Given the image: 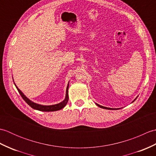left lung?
I'll return each instance as SVG.
<instances>
[{"label": "left lung", "instance_id": "left-lung-1", "mask_svg": "<svg viewBox=\"0 0 156 156\" xmlns=\"http://www.w3.org/2000/svg\"><path fill=\"white\" fill-rule=\"evenodd\" d=\"M136 99H137V98H135V100L133 101V102H134L135 100H136ZM96 105H97V106H98V107H101V108H105V109H108V110H109V109H110V110H113V108H108V107H102V106H101V105H98V104H96Z\"/></svg>", "mask_w": 156, "mask_h": 156}]
</instances>
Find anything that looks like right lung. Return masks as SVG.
Returning <instances> with one entry per match:
<instances>
[{"label": "right lung", "mask_w": 156, "mask_h": 156, "mask_svg": "<svg viewBox=\"0 0 156 156\" xmlns=\"http://www.w3.org/2000/svg\"><path fill=\"white\" fill-rule=\"evenodd\" d=\"M15 84V83H14ZM15 87L17 89V90L19 91L20 95L21 96V97L23 98V100H24L30 106V107L36 109V110L38 111H45V112H49V111H58L60 110V109L64 108L65 106L67 104V102L68 101V87H69V83L68 84L67 88H66V98L64 101L61 102L60 103L54 105H49V106H45V105H39L37 103H35V102H32L31 101L29 100V98L25 97L24 94L19 90L18 87L15 85Z\"/></svg>", "instance_id": "1"}]
</instances>
